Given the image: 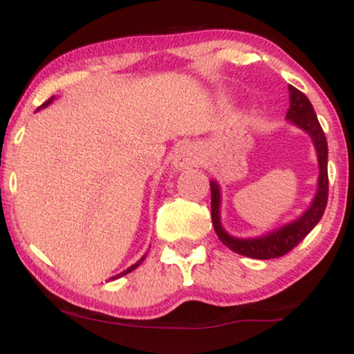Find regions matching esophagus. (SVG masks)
<instances>
[{
    "instance_id": "1",
    "label": "esophagus",
    "mask_w": 354,
    "mask_h": 354,
    "mask_svg": "<svg viewBox=\"0 0 354 354\" xmlns=\"http://www.w3.org/2000/svg\"><path fill=\"white\" fill-rule=\"evenodd\" d=\"M199 160V153L198 150L194 149L192 145H183L176 150L173 158V165L178 169H185V168H191L198 163Z\"/></svg>"
}]
</instances>
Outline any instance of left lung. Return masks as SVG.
<instances>
[{
  "instance_id": "8db88e82",
  "label": "left lung",
  "mask_w": 354,
  "mask_h": 354,
  "mask_svg": "<svg viewBox=\"0 0 354 354\" xmlns=\"http://www.w3.org/2000/svg\"><path fill=\"white\" fill-rule=\"evenodd\" d=\"M289 111L288 119L294 122L304 131L308 132V136L314 140V145L317 149V155H319V165H320V176H319V191L312 203L310 209L297 221H294L289 225L283 227V229L271 232L266 236H259V239H250L241 240L234 239L229 234H225L221 225V218H218V203H221V196H218V186L216 183H210V214H212V225L214 230L225 247H229L232 252L243 254L248 258H258V259H271L284 257L290 250L296 248L301 241L306 239L314 227L319 223V221L324 216L326 201H328V145H326V137L322 125L317 119V114L312 107L308 97L289 84Z\"/></svg>"
}]
</instances>
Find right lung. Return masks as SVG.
<instances>
[{"mask_svg": "<svg viewBox=\"0 0 354 354\" xmlns=\"http://www.w3.org/2000/svg\"><path fill=\"white\" fill-rule=\"evenodd\" d=\"M53 100V97H50V100H47L46 102H44V104H42V107H46L47 104H50V101ZM144 259H145V257H142V259H138V261L136 263V265H132L131 268H127V270H125V271H122V272H120V274H118V276H114V277H111V279H118V277H120V276H125V274H127V272H131V271H133V270H136V268L138 266V265H140V263L142 261H144Z\"/></svg>", "mask_w": 354, "mask_h": 354, "instance_id": "obj_1", "label": "right lung"}]
</instances>
